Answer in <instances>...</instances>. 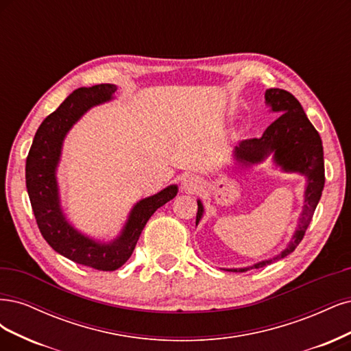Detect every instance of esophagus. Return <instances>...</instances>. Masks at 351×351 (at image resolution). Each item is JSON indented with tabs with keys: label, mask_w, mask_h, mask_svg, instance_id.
I'll list each match as a JSON object with an SVG mask.
<instances>
[{
	"label": "esophagus",
	"mask_w": 351,
	"mask_h": 351,
	"mask_svg": "<svg viewBox=\"0 0 351 351\" xmlns=\"http://www.w3.org/2000/svg\"><path fill=\"white\" fill-rule=\"evenodd\" d=\"M202 188V180L198 176H188L184 179L182 182V189L186 192V194H195Z\"/></svg>",
	"instance_id": "obj_1"
}]
</instances>
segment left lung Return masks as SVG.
<instances>
[{"label":"left lung","mask_w":351,"mask_h":351,"mask_svg":"<svg viewBox=\"0 0 351 351\" xmlns=\"http://www.w3.org/2000/svg\"><path fill=\"white\" fill-rule=\"evenodd\" d=\"M265 101L271 106V110L278 112L281 115L264 131L261 138L243 140L239 145H236L233 153L234 159L245 166H251L263 162L269 154H273L274 162L285 172H296L306 176L308 185L304 191V206L296 232L285 251L274 258L256 263L252 267L228 269L234 271V273L237 271L243 273L251 268H261L295 251L313 217L325 184L322 140L304 114L299 100L286 90L268 88L265 92ZM202 213H204V207L198 199L197 224L202 217Z\"/></svg>","instance_id":"obj_1"}]
</instances>
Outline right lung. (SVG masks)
Instances as JSON below:
<instances>
[{
	"instance_id": "1",
	"label": "right lung",
	"mask_w": 351,
	"mask_h": 351,
	"mask_svg": "<svg viewBox=\"0 0 351 351\" xmlns=\"http://www.w3.org/2000/svg\"><path fill=\"white\" fill-rule=\"evenodd\" d=\"M115 92V84L74 90L60 108L40 123L26 160L27 194L43 239L65 258L99 271H115L125 264L153 213L178 194V186L171 185L156 195L138 201L131 210L121 234L109 243L90 239L66 221L60 206L55 176L62 141L66 132L90 108L110 100Z\"/></svg>"
}]
</instances>
